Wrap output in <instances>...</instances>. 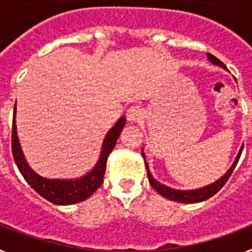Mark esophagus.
<instances>
[{
	"label": "esophagus",
	"instance_id": "1",
	"mask_svg": "<svg viewBox=\"0 0 252 252\" xmlns=\"http://www.w3.org/2000/svg\"><path fill=\"white\" fill-rule=\"evenodd\" d=\"M126 117H127V121L130 124H136L140 120L142 119V111L140 107L132 106L127 110V113H126Z\"/></svg>",
	"mask_w": 252,
	"mask_h": 252
}]
</instances>
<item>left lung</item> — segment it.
Returning <instances> with one entry per match:
<instances>
[{
  "label": "left lung",
  "instance_id": "8db88e82",
  "mask_svg": "<svg viewBox=\"0 0 252 252\" xmlns=\"http://www.w3.org/2000/svg\"><path fill=\"white\" fill-rule=\"evenodd\" d=\"M207 58L213 65H217V66H221V68L226 69L227 70V66L222 63L221 60L217 59L215 55L212 54H207ZM242 149H244V145L240 148L239 154H237V157H236L235 161L233 164L231 165V168L224 173L223 177H221L220 179H217L216 182L213 183L208 184V186H204L202 188H198V189H192V190H182V189H174V188H170V187L165 186V184H161L160 182H158L157 179H154V177L151 175L150 170H149V165L148 162L145 160V166H146V170H148V178H149V182L150 184L153 186V188L159 193L160 195H162L164 198L166 199H170V201H174V202H180V203H198V202H203L208 198H211L212 195H215L216 193L222 188V187L226 184V182L228 180V178L231 177L232 174L233 169L236 168L237 165V162H239L240 157H241V153H242ZM142 157L145 159V154H144V149H142Z\"/></svg>",
  "mask_w": 252,
  "mask_h": 252
}]
</instances>
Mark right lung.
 <instances>
[{
    "label": "right lung",
    "mask_w": 252,
    "mask_h": 252,
    "mask_svg": "<svg viewBox=\"0 0 252 252\" xmlns=\"http://www.w3.org/2000/svg\"><path fill=\"white\" fill-rule=\"evenodd\" d=\"M125 124H126V119L120 117L117 122L113 125V127L106 133L103 142H102L98 160L88 173L79 178H75V179H49V178L41 177L36 171L32 170V168L29 165L25 155L22 153L19 136H17L16 104H15L12 120V141H11L13 160L29 186L34 189L37 194L45 198L46 201L58 204V206L75 204L78 202L86 201L87 198H90L101 187L102 182H103L104 171H106L107 158L115 148L116 141L119 139Z\"/></svg>",
    "instance_id": "obj_1"
}]
</instances>
